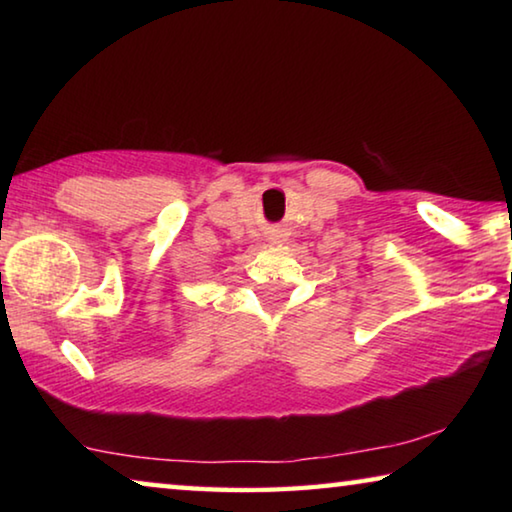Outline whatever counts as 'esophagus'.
<instances>
[{
	"label": "esophagus",
	"mask_w": 512,
	"mask_h": 512,
	"mask_svg": "<svg viewBox=\"0 0 512 512\" xmlns=\"http://www.w3.org/2000/svg\"><path fill=\"white\" fill-rule=\"evenodd\" d=\"M287 237H289L287 232L277 228V230H271V235H268V241H271V244H282V241H287Z\"/></svg>",
	"instance_id": "34e87169"
}]
</instances>
